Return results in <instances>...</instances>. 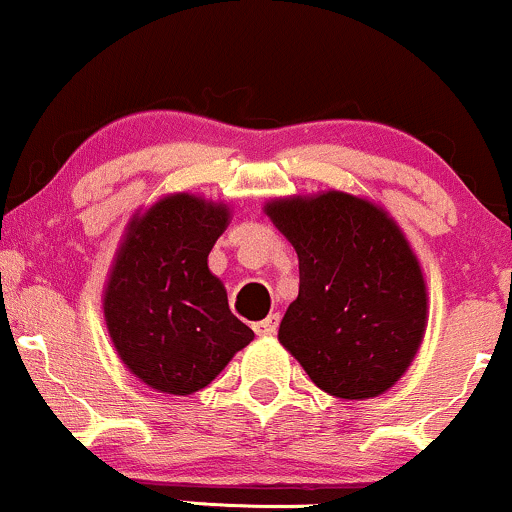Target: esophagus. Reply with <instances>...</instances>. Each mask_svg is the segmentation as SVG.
I'll list each match as a JSON object with an SVG mask.
<instances>
[{
  "mask_svg": "<svg viewBox=\"0 0 512 512\" xmlns=\"http://www.w3.org/2000/svg\"><path fill=\"white\" fill-rule=\"evenodd\" d=\"M276 327H279V313H272L269 317H264V320L255 322L252 325V330H255L257 337H272L276 332Z\"/></svg>",
  "mask_w": 512,
  "mask_h": 512,
  "instance_id": "esophagus-1",
  "label": "esophagus"
}]
</instances>
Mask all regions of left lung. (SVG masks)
I'll use <instances>...</instances> for the list:
<instances>
[{
    "instance_id": "obj_1",
    "label": "left lung",
    "mask_w": 512,
    "mask_h": 512,
    "mask_svg": "<svg viewBox=\"0 0 512 512\" xmlns=\"http://www.w3.org/2000/svg\"><path fill=\"white\" fill-rule=\"evenodd\" d=\"M264 214L298 255L296 301L279 342L339 399H373L407 373L426 334L416 252L380 204L349 192L269 199Z\"/></svg>"
}]
</instances>
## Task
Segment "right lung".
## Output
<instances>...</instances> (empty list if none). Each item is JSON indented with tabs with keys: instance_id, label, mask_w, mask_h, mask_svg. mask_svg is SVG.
Returning <instances> with one entry per match:
<instances>
[{
	"instance_id": "right-lung-1",
	"label": "right lung",
	"mask_w": 512,
	"mask_h": 512,
	"mask_svg": "<svg viewBox=\"0 0 512 512\" xmlns=\"http://www.w3.org/2000/svg\"><path fill=\"white\" fill-rule=\"evenodd\" d=\"M228 221V204L175 192L127 223L103 315L120 361L151 390L199 392L255 339L207 262Z\"/></svg>"
}]
</instances>
